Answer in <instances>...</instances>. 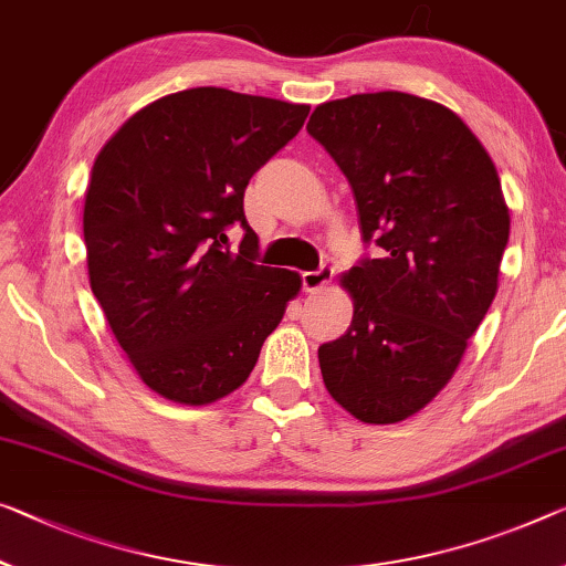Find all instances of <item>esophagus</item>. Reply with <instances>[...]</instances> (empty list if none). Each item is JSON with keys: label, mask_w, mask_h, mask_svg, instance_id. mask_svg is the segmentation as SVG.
<instances>
[{"label": "esophagus", "mask_w": 566, "mask_h": 566, "mask_svg": "<svg viewBox=\"0 0 566 566\" xmlns=\"http://www.w3.org/2000/svg\"><path fill=\"white\" fill-rule=\"evenodd\" d=\"M332 277H334V271L332 268H321V271H308V273H303V291L306 293H318V291H324L328 283H332Z\"/></svg>", "instance_id": "obj_1"}]
</instances>
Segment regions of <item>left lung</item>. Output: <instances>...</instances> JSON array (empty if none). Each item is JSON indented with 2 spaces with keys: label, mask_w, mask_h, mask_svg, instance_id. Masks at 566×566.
Wrapping results in <instances>:
<instances>
[{
  "label": "left lung",
  "mask_w": 566,
  "mask_h": 566,
  "mask_svg": "<svg viewBox=\"0 0 566 566\" xmlns=\"http://www.w3.org/2000/svg\"><path fill=\"white\" fill-rule=\"evenodd\" d=\"M306 128L349 179L364 240L385 250L342 275L354 316L318 349L321 377L356 420L402 422L453 379L499 291V171L458 113L420 95L321 103Z\"/></svg>",
  "instance_id": "left-lung-1"
}]
</instances>
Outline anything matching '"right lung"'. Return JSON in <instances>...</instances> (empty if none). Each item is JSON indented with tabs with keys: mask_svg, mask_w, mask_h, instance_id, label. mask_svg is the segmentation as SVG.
Instances as JSON below:
<instances>
[{
	"mask_svg": "<svg viewBox=\"0 0 566 566\" xmlns=\"http://www.w3.org/2000/svg\"><path fill=\"white\" fill-rule=\"evenodd\" d=\"M311 106L189 88L136 111L93 161L83 207L91 291L138 377L177 405L242 387L301 275L258 265L242 197ZM247 230L238 254L223 230Z\"/></svg>",
	"mask_w": 566,
	"mask_h": 566,
	"instance_id": "add662e5",
	"label": "right lung"
}]
</instances>
